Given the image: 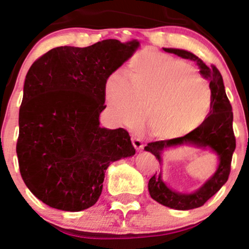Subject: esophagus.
Wrapping results in <instances>:
<instances>
[{"label": "esophagus", "mask_w": 249, "mask_h": 249, "mask_svg": "<svg viewBox=\"0 0 249 249\" xmlns=\"http://www.w3.org/2000/svg\"><path fill=\"white\" fill-rule=\"evenodd\" d=\"M132 143H133V147L137 149V150H141V149L143 148V142H142L140 138L135 137V135L132 137Z\"/></svg>", "instance_id": "esophagus-1"}]
</instances>
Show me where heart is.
<instances>
[{
  "mask_svg": "<svg viewBox=\"0 0 249 249\" xmlns=\"http://www.w3.org/2000/svg\"><path fill=\"white\" fill-rule=\"evenodd\" d=\"M127 76L130 82L112 75L106 85L112 114L127 126H137L148 112L152 135L175 139L196 130L210 115V86L188 62L148 50L131 61Z\"/></svg>",
  "mask_w": 249,
  "mask_h": 249,
  "instance_id": "obj_1",
  "label": "heart"
}]
</instances>
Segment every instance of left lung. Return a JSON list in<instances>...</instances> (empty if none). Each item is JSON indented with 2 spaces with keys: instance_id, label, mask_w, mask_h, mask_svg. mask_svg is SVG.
Segmentation results:
<instances>
[{
  "instance_id": "8db88e82",
  "label": "left lung",
  "mask_w": 249,
  "mask_h": 249,
  "mask_svg": "<svg viewBox=\"0 0 249 249\" xmlns=\"http://www.w3.org/2000/svg\"><path fill=\"white\" fill-rule=\"evenodd\" d=\"M163 50L165 52L173 53L178 57L196 62L200 69V75L210 82L212 109L206 121L196 130L181 138L150 142L145 145L144 150L155 155L159 164L161 165L163 164L161 154L166 149L180 147V145L210 149L217 156L218 165L214 174L207 181H205L199 189L191 194H184L171 189L163 181L161 171L160 173L156 172L154 177L149 180L148 190L152 199L164 206L178 211L194 210L203 206L228 181L232 155L236 149V138L232 128V107L225 93L221 72L215 66H207L196 54L187 50L172 48H163Z\"/></svg>"
}]
</instances>
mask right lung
Here are the masks:
<instances>
[{"label": "right lung", "mask_w": 249, "mask_h": 249, "mask_svg": "<svg viewBox=\"0 0 249 249\" xmlns=\"http://www.w3.org/2000/svg\"><path fill=\"white\" fill-rule=\"evenodd\" d=\"M140 46L105 39L86 48L58 46L31 66L19 110L17 142L22 180L50 207L93 206L109 165L132 157L124 128L101 127L106 83Z\"/></svg>", "instance_id": "add662e5"}]
</instances>
